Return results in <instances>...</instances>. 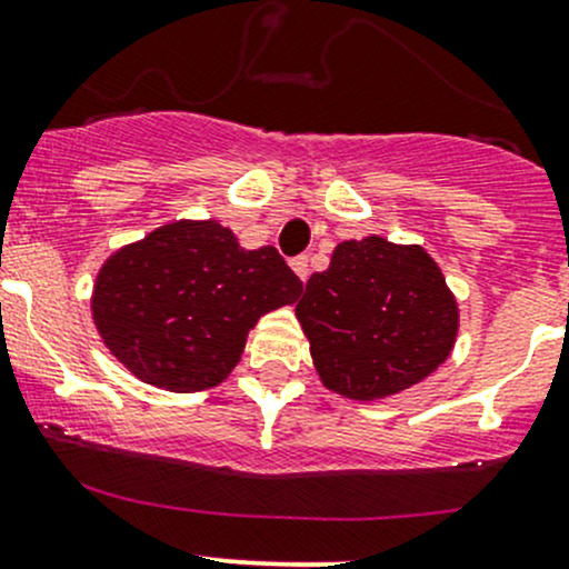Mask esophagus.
I'll return each mask as SVG.
<instances>
[{"label":"esophagus","instance_id":"esophagus-1","mask_svg":"<svg viewBox=\"0 0 569 569\" xmlns=\"http://www.w3.org/2000/svg\"><path fill=\"white\" fill-rule=\"evenodd\" d=\"M290 266H292V271L301 277V282H307V279H309V258H307V254H298V258H292Z\"/></svg>","mask_w":569,"mask_h":569}]
</instances>
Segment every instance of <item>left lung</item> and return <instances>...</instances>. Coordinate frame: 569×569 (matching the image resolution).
<instances>
[{
    "label": "left lung",
    "instance_id": "left-lung-1",
    "mask_svg": "<svg viewBox=\"0 0 569 569\" xmlns=\"http://www.w3.org/2000/svg\"><path fill=\"white\" fill-rule=\"evenodd\" d=\"M322 385L375 401L433 375L456 345L458 307L418 243L341 241L296 307Z\"/></svg>",
    "mask_w": 569,
    "mask_h": 569
}]
</instances>
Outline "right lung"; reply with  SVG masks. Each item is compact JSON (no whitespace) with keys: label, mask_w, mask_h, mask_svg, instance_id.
Returning a JSON list of instances; mask_svg holds the SVG:
<instances>
[{"label":"right lung","mask_w":569,"mask_h":569,"mask_svg":"<svg viewBox=\"0 0 569 569\" xmlns=\"http://www.w3.org/2000/svg\"><path fill=\"white\" fill-rule=\"evenodd\" d=\"M301 290L273 247L243 249L217 219H181L106 260L91 317L138 380L192 393L228 380L260 317Z\"/></svg>","instance_id":"obj_1"}]
</instances>
